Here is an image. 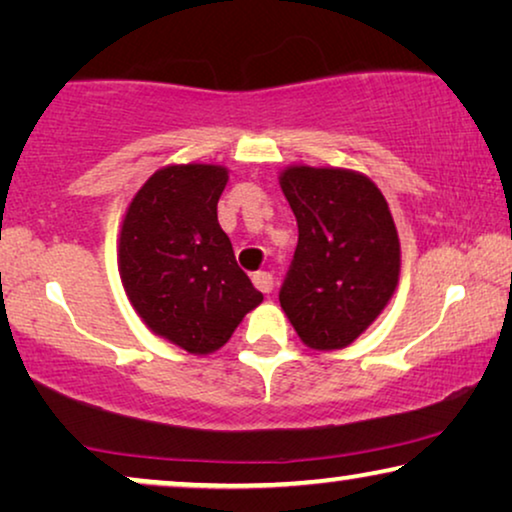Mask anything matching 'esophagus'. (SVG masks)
<instances>
[{"mask_svg":"<svg viewBox=\"0 0 512 512\" xmlns=\"http://www.w3.org/2000/svg\"><path fill=\"white\" fill-rule=\"evenodd\" d=\"M254 284H256L258 291L270 293L272 286H275V277H272L270 272H256V275H254Z\"/></svg>","mask_w":512,"mask_h":512,"instance_id":"esophagus-1","label":"esophagus"}]
</instances>
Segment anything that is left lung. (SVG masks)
I'll return each mask as SVG.
<instances>
[{
  "label": "left lung",
  "mask_w": 512,
  "mask_h": 512,
  "mask_svg": "<svg viewBox=\"0 0 512 512\" xmlns=\"http://www.w3.org/2000/svg\"><path fill=\"white\" fill-rule=\"evenodd\" d=\"M298 221V247L279 303L312 349H342L394 296L401 244L373 181L335 167H289L279 177Z\"/></svg>",
  "instance_id": "left-lung-1"
}]
</instances>
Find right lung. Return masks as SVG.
I'll return each instance as SVG.
<instances>
[{
  "mask_svg": "<svg viewBox=\"0 0 512 512\" xmlns=\"http://www.w3.org/2000/svg\"><path fill=\"white\" fill-rule=\"evenodd\" d=\"M226 181L219 165L163 167L132 198L118 242L132 307L153 333L191 354L226 345L263 300L216 219Z\"/></svg>",
  "mask_w": 512,
  "mask_h": 512,
  "instance_id": "add662e5",
  "label": "right lung"
}]
</instances>
